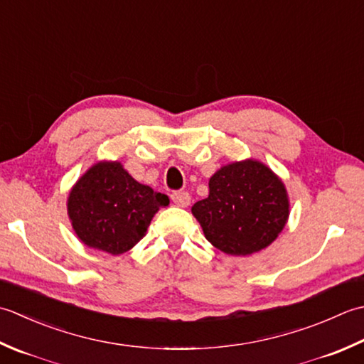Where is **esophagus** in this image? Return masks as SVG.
Listing matches in <instances>:
<instances>
[{
	"mask_svg": "<svg viewBox=\"0 0 364 364\" xmlns=\"http://www.w3.org/2000/svg\"><path fill=\"white\" fill-rule=\"evenodd\" d=\"M173 203L179 207H188L191 198L187 191H174L171 195Z\"/></svg>",
	"mask_w": 364,
	"mask_h": 364,
	"instance_id": "esophagus-1",
	"label": "esophagus"
}]
</instances>
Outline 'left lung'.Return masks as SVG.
<instances>
[{
    "mask_svg": "<svg viewBox=\"0 0 364 364\" xmlns=\"http://www.w3.org/2000/svg\"><path fill=\"white\" fill-rule=\"evenodd\" d=\"M191 212L213 247L247 256L269 247L283 231L289 199L272 169L247 160L218 169L209 181V196Z\"/></svg>",
    "mask_w": 364,
    "mask_h": 364,
    "instance_id": "1",
    "label": "left lung"
}]
</instances>
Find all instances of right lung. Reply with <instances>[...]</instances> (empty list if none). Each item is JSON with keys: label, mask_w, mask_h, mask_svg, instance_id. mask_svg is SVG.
I'll return each mask as SVG.
<instances>
[{"label": "right lung", "mask_w": 364, "mask_h": 364, "mask_svg": "<svg viewBox=\"0 0 364 364\" xmlns=\"http://www.w3.org/2000/svg\"><path fill=\"white\" fill-rule=\"evenodd\" d=\"M169 198L136 182L119 161H102L81 177L68 210L78 239L95 250L122 255L146 235Z\"/></svg>", "instance_id": "right-lung-1"}]
</instances>
